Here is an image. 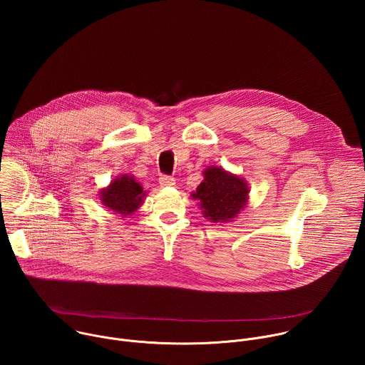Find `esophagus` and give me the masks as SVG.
Wrapping results in <instances>:
<instances>
[{"instance_id": "obj_1", "label": "esophagus", "mask_w": 365, "mask_h": 365, "mask_svg": "<svg viewBox=\"0 0 365 365\" xmlns=\"http://www.w3.org/2000/svg\"><path fill=\"white\" fill-rule=\"evenodd\" d=\"M159 183L162 185V186H175V178H172V176H168V175H162L160 178H159Z\"/></svg>"}]
</instances>
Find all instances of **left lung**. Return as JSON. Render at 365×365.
<instances>
[{"mask_svg":"<svg viewBox=\"0 0 365 365\" xmlns=\"http://www.w3.org/2000/svg\"><path fill=\"white\" fill-rule=\"evenodd\" d=\"M247 182L222 168L203 170V180L192 195L199 200L203 217L211 222H231L248 200Z\"/></svg>","mask_w":365,"mask_h":365,"instance_id":"left-lung-1","label":"left lung"}]
</instances>
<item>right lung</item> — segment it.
<instances>
[{
    "label": "right lung",
    "instance_id": "add662e5",
    "mask_svg": "<svg viewBox=\"0 0 365 365\" xmlns=\"http://www.w3.org/2000/svg\"><path fill=\"white\" fill-rule=\"evenodd\" d=\"M144 196L145 192L143 190V186L130 175H123L114 179L108 187L99 192L102 205L123 217L134 214L141 206Z\"/></svg>",
    "mask_w": 365,
    "mask_h": 365
}]
</instances>
